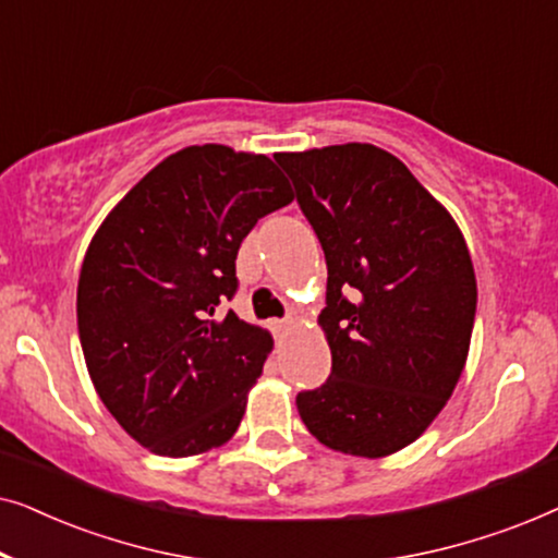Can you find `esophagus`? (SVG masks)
Wrapping results in <instances>:
<instances>
[{
  "label": "esophagus",
  "instance_id": "1",
  "mask_svg": "<svg viewBox=\"0 0 558 558\" xmlns=\"http://www.w3.org/2000/svg\"><path fill=\"white\" fill-rule=\"evenodd\" d=\"M296 323H300V315H296V312L292 310L284 319H281V323H277V330H289V327H294Z\"/></svg>",
  "mask_w": 558,
  "mask_h": 558
}]
</instances>
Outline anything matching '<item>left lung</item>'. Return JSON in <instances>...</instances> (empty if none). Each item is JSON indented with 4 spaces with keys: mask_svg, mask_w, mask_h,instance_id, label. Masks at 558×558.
Returning <instances> with one entry per match:
<instances>
[{
    "mask_svg": "<svg viewBox=\"0 0 558 558\" xmlns=\"http://www.w3.org/2000/svg\"><path fill=\"white\" fill-rule=\"evenodd\" d=\"M274 159L327 262L319 325L332 373L296 393L302 422L338 452H399L445 409L468 361L477 307L468 243L409 167L373 144Z\"/></svg>",
    "mask_w": 558,
    "mask_h": 558,
    "instance_id": "left-lung-1",
    "label": "left lung"
}]
</instances>
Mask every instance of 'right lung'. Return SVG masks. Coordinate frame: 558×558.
<instances>
[{
    "label": "right lung",
    "mask_w": 558,
    "mask_h": 558,
    "mask_svg": "<svg viewBox=\"0 0 558 558\" xmlns=\"http://www.w3.org/2000/svg\"><path fill=\"white\" fill-rule=\"evenodd\" d=\"M294 201L279 167L223 144L185 147L129 190L78 279V335L96 393L129 437L201 454L239 429L271 335L220 315L258 218Z\"/></svg>",
    "instance_id": "1"
}]
</instances>
